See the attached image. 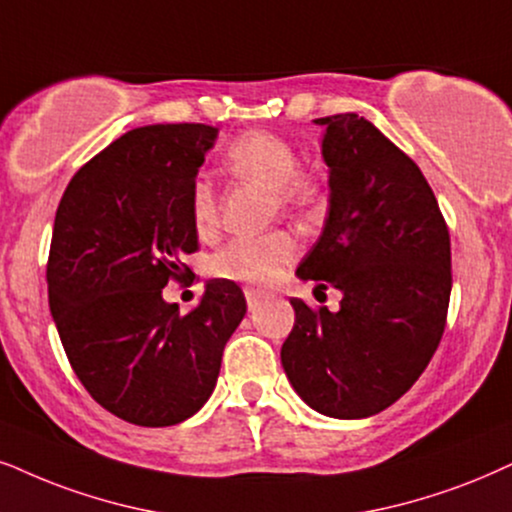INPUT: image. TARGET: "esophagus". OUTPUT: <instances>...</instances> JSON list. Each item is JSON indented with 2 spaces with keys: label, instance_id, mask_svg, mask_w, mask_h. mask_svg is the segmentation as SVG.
<instances>
[{
  "label": "esophagus",
  "instance_id": "esophagus-1",
  "mask_svg": "<svg viewBox=\"0 0 512 512\" xmlns=\"http://www.w3.org/2000/svg\"><path fill=\"white\" fill-rule=\"evenodd\" d=\"M243 293H245V300H248V307H250V309L260 307L264 293H260V290H257V288H245Z\"/></svg>",
  "mask_w": 512,
  "mask_h": 512
}]
</instances>
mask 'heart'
I'll return each mask as SVG.
<instances>
[{
	"label": "heart",
	"mask_w": 512,
	"mask_h": 512,
	"mask_svg": "<svg viewBox=\"0 0 512 512\" xmlns=\"http://www.w3.org/2000/svg\"><path fill=\"white\" fill-rule=\"evenodd\" d=\"M226 163L238 177L255 181L274 191L281 205L307 203L316 196V177L297 170L295 146L278 134L248 132L226 148ZM191 224L198 236H212L219 224L217 191L208 177H196L191 184ZM297 245L283 231L267 236H241L226 243L210 257V274L226 281L269 286L293 262Z\"/></svg>",
	"instance_id": "1"
}]
</instances>
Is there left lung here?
<instances>
[{"mask_svg": "<svg viewBox=\"0 0 512 512\" xmlns=\"http://www.w3.org/2000/svg\"><path fill=\"white\" fill-rule=\"evenodd\" d=\"M331 184L323 234L297 276L342 293L338 312L293 297L281 364L331 418H368L411 390L437 352L451 295V238L420 167L357 113L314 120Z\"/></svg>", "mask_w": 512, "mask_h": 512, "instance_id": "left-lung-1", "label": "left lung"}]
</instances>
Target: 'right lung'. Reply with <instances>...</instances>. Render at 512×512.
Segmentation results:
<instances>
[{
  "label": "right lung",
  "instance_id": "1",
  "mask_svg": "<svg viewBox=\"0 0 512 512\" xmlns=\"http://www.w3.org/2000/svg\"><path fill=\"white\" fill-rule=\"evenodd\" d=\"M215 137L196 122L132 129L75 172L56 210L47 286L66 357L96 404L141 428L200 411L245 316L226 278L189 314L163 300L193 276L191 184Z\"/></svg>",
  "mask_w": 512,
  "mask_h": 512
}]
</instances>
